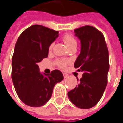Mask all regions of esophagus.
<instances>
[{
  "instance_id": "obj_1",
  "label": "esophagus",
  "mask_w": 123,
  "mask_h": 123,
  "mask_svg": "<svg viewBox=\"0 0 123 123\" xmlns=\"http://www.w3.org/2000/svg\"><path fill=\"white\" fill-rule=\"evenodd\" d=\"M63 76H64V78H67L68 76V75L67 74H66V73H63Z\"/></svg>"
}]
</instances>
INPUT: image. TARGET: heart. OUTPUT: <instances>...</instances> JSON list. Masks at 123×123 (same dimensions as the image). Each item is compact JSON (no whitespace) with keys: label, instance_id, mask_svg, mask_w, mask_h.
Listing matches in <instances>:
<instances>
[{"label":"heart","instance_id":"heart-1","mask_svg":"<svg viewBox=\"0 0 123 123\" xmlns=\"http://www.w3.org/2000/svg\"><path fill=\"white\" fill-rule=\"evenodd\" d=\"M62 40L64 42V43L66 44V45L67 46V47L68 49H71L74 47H76L77 45V42L75 39V38L70 34L67 33L64 34L62 36ZM53 47V43H52L50 47H49V50H51L52 48ZM68 63V61H64V60H59L57 61V64L59 65V67L61 68H64V67Z\"/></svg>","mask_w":123,"mask_h":123}]
</instances>
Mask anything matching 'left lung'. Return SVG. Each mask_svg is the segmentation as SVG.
Segmentation results:
<instances>
[{
    "label": "left lung",
    "instance_id": "left-lung-1",
    "mask_svg": "<svg viewBox=\"0 0 123 123\" xmlns=\"http://www.w3.org/2000/svg\"><path fill=\"white\" fill-rule=\"evenodd\" d=\"M80 40V53L74 62L82 77L78 85L68 92L70 101L81 109H90L100 100L107 84L109 53L103 34L96 28L86 25L74 30Z\"/></svg>",
    "mask_w": 123,
    "mask_h": 123
}]
</instances>
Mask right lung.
<instances>
[{
    "label": "right lung",
    "instance_id": "right-lung-1",
    "mask_svg": "<svg viewBox=\"0 0 123 123\" xmlns=\"http://www.w3.org/2000/svg\"><path fill=\"white\" fill-rule=\"evenodd\" d=\"M58 36L57 31L33 25L18 39L12 59V80L17 95L27 105H44L51 99L55 85L64 78L59 70L47 74L39 72L37 65L48 56L49 47Z\"/></svg>",
    "mask_w": 123,
    "mask_h": 123
}]
</instances>
